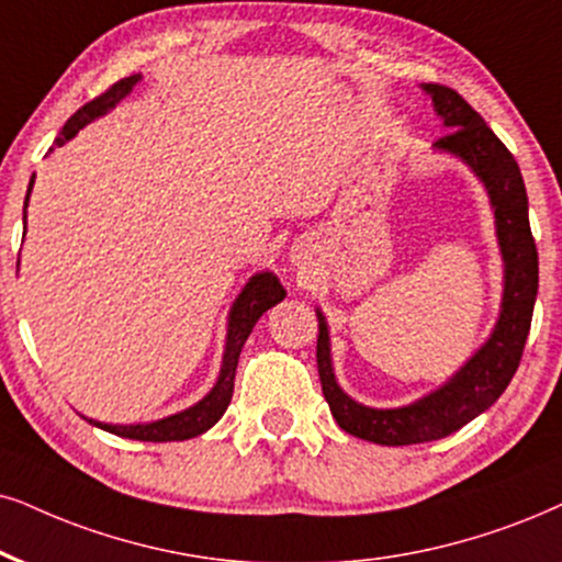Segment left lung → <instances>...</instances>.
Segmentation results:
<instances>
[{"instance_id": "left-lung-1", "label": "left lung", "mask_w": 562, "mask_h": 562, "mask_svg": "<svg viewBox=\"0 0 562 562\" xmlns=\"http://www.w3.org/2000/svg\"><path fill=\"white\" fill-rule=\"evenodd\" d=\"M425 90L430 92L436 111L451 130L438 137L436 147L470 162L493 199L501 251L506 261V293L498 326L487 345L443 389L400 409L363 407L337 386L329 358V331L324 316H318L316 366L334 420L350 436L381 446L428 443L446 438L493 407L521 363L539 288V257L529 228L527 189L514 155L457 90L438 82H428Z\"/></svg>"}]
</instances>
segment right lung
Masks as SVG:
<instances>
[{
  "mask_svg": "<svg viewBox=\"0 0 562 562\" xmlns=\"http://www.w3.org/2000/svg\"><path fill=\"white\" fill-rule=\"evenodd\" d=\"M139 75H130L124 80L113 82L109 90H103L101 95L92 98L90 103H85L75 116H69V122L61 126L59 137L54 139L56 147H61L64 142L72 139L77 132L82 130L90 119L101 116L109 109H113L122 98L130 92L134 85H137ZM54 150V147H48ZM33 187V179H31ZM31 187H27V196H31ZM27 196H25V207H27ZM285 288L280 285L274 274H257L251 282L244 288V293L238 295L236 305L231 311V326H228V345H225V358H223V371H220V379L215 383V389L204 396L202 402H196L194 407L179 412V415H170L166 420L150 423V425H105V423H95L90 420L98 428L113 432V436L122 438H134V440H153V443H166V440H187L194 436H202L204 430H210L223 412L228 409V404L233 400V381H236V368H238V358L240 350H244V342L251 334L254 324L259 322V316L265 311L272 308L274 303H280L285 297Z\"/></svg>",
  "mask_w": 562,
  "mask_h": 562,
  "instance_id": "1",
  "label": "right lung"
}]
</instances>
